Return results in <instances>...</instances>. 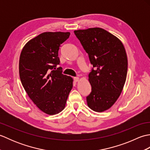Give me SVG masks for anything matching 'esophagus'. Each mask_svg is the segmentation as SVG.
<instances>
[{
    "instance_id": "1",
    "label": "esophagus",
    "mask_w": 150,
    "mask_h": 150,
    "mask_svg": "<svg viewBox=\"0 0 150 150\" xmlns=\"http://www.w3.org/2000/svg\"><path fill=\"white\" fill-rule=\"evenodd\" d=\"M73 79H74V81L75 82H78L79 81V77H74V78H73Z\"/></svg>"
}]
</instances>
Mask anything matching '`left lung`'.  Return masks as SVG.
I'll return each mask as SVG.
<instances>
[{"instance_id":"1","label":"left lung","mask_w":150,"mask_h":150,"mask_svg":"<svg viewBox=\"0 0 150 150\" xmlns=\"http://www.w3.org/2000/svg\"><path fill=\"white\" fill-rule=\"evenodd\" d=\"M88 54L93 68L89 73L91 91L86 97L89 108L103 112L113 106L125 84L128 59L121 41L100 28L75 30Z\"/></svg>"}]
</instances>
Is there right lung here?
<instances>
[{
	"instance_id": "1",
	"label": "right lung",
	"mask_w": 150,
	"mask_h": 150,
	"mask_svg": "<svg viewBox=\"0 0 150 150\" xmlns=\"http://www.w3.org/2000/svg\"><path fill=\"white\" fill-rule=\"evenodd\" d=\"M69 32H44L26 43L19 60V75L25 91L39 109L54 115L65 108L73 79L62 74L59 64L60 44Z\"/></svg>"
}]
</instances>
